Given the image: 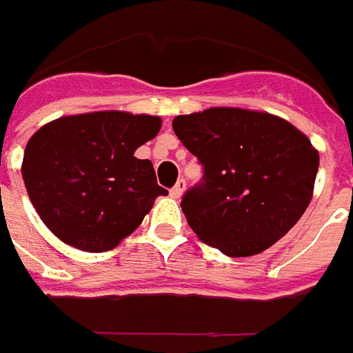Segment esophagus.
<instances>
[{
  "label": "esophagus",
  "instance_id": "34e87169",
  "mask_svg": "<svg viewBox=\"0 0 353 353\" xmlns=\"http://www.w3.org/2000/svg\"><path fill=\"white\" fill-rule=\"evenodd\" d=\"M183 191H185V179L181 177V179L177 181L176 185L172 188V191H170V193H172V197H176V199H179V197L183 195Z\"/></svg>",
  "mask_w": 353,
  "mask_h": 353
}]
</instances>
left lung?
<instances>
[{
	"label": "left lung",
	"instance_id": "1",
	"mask_svg": "<svg viewBox=\"0 0 353 353\" xmlns=\"http://www.w3.org/2000/svg\"><path fill=\"white\" fill-rule=\"evenodd\" d=\"M181 144L203 165L181 197L193 232L230 258L260 254L297 225L319 172L310 140L279 117L232 107L179 115Z\"/></svg>",
	"mask_w": 353,
	"mask_h": 353
}]
</instances>
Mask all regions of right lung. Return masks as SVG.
Returning a JSON list of instances; mask_svg holds the SVG:
<instances>
[{
	"mask_svg": "<svg viewBox=\"0 0 353 353\" xmlns=\"http://www.w3.org/2000/svg\"><path fill=\"white\" fill-rule=\"evenodd\" d=\"M160 127L158 117L99 111L39 128L27 142L21 174L44 225L78 250L115 248L168 193L152 162L134 156Z\"/></svg>",
	"mask_w": 353,
	"mask_h": 353,
	"instance_id": "obj_1",
	"label": "right lung"
}]
</instances>
